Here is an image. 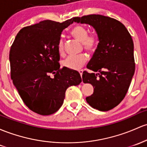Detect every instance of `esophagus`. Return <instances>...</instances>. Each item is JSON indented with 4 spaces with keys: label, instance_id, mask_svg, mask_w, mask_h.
Here are the masks:
<instances>
[{
    "label": "esophagus",
    "instance_id": "34e87169",
    "mask_svg": "<svg viewBox=\"0 0 147 147\" xmlns=\"http://www.w3.org/2000/svg\"><path fill=\"white\" fill-rule=\"evenodd\" d=\"M79 73H80V75H81V77H82V75H83V70H79Z\"/></svg>",
    "mask_w": 147,
    "mask_h": 147
}]
</instances>
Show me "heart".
I'll return each instance as SVG.
<instances>
[{"label":"heart","instance_id":"heart-1","mask_svg":"<svg viewBox=\"0 0 147 147\" xmlns=\"http://www.w3.org/2000/svg\"><path fill=\"white\" fill-rule=\"evenodd\" d=\"M71 34L76 39L82 42L84 48L86 51L92 52L97 48L98 38L94 33H88V30L84 26L77 25L71 30ZM58 50L61 55L64 54V42L62 40L58 45ZM88 60L86 54H80L78 55H71L63 61V65L70 70H79L84 65Z\"/></svg>","mask_w":147,"mask_h":147}]
</instances>
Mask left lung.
<instances>
[{"instance_id": "1", "label": "left lung", "mask_w": 147, "mask_h": 147, "mask_svg": "<svg viewBox=\"0 0 147 147\" xmlns=\"http://www.w3.org/2000/svg\"><path fill=\"white\" fill-rule=\"evenodd\" d=\"M73 22L92 26L98 34L97 49L87 68L98 73L84 71V83L94 88L86 98L90 106L99 111H108L117 106L126 95L135 73L134 45L123 24L100 14L74 17Z\"/></svg>"}]
</instances>
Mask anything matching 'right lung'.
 <instances>
[{"label": "right lung", "instance_id": "obj_1", "mask_svg": "<svg viewBox=\"0 0 147 147\" xmlns=\"http://www.w3.org/2000/svg\"><path fill=\"white\" fill-rule=\"evenodd\" d=\"M72 23V19L62 23L45 20L24 27L11 46V79L26 105L40 115L59 110L66 89L82 82L77 71L61 68L59 63L61 33Z\"/></svg>", "mask_w": 147, "mask_h": 147}]
</instances>
